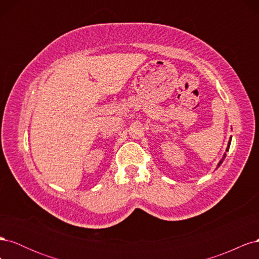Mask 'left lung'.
I'll return each mask as SVG.
<instances>
[{
    "label": "left lung",
    "mask_w": 259,
    "mask_h": 259,
    "mask_svg": "<svg viewBox=\"0 0 259 259\" xmlns=\"http://www.w3.org/2000/svg\"><path fill=\"white\" fill-rule=\"evenodd\" d=\"M230 143H231V138H230V140H229V143H228V147H227V151H228L229 150V147H230ZM226 158V154H224V158L221 160V162H219L218 163V165H217V167H219V166H221V164L223 163V161H224V159Z\"/></svg>",
    "instance_id": "obj_1"
}]
</instances>
